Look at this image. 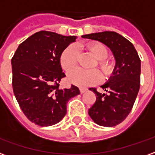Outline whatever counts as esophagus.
<instances>
[{
    "instance_id": "esophagus-1",
    "label": "esophagus",
    "mask_w": 155,
    "mask_h": 155,
    "mask_svg": "<svg viewBox=\"0 0 155 155\" xmlns=\"http://www.w3.org/2000/svg\"><path fill=\"white\" fill-rule=\"evenodd\" d=\"M88 89H86V88H80V92H81V94H83V93H84L85 91H87Z\"/></svg>"
}]
</instances>
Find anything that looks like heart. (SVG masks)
<instances>
[{"label": "heart", "instance_id": "obj_1", "mask_svg": "<svg viewBox=\"0 0 155 155\" xmlns=\"http://www.w3.org/2000/svg\"><path fill=\"white\" fill-rule=\"evenodd\" d=\"M86 47L95 57L98 59L97 65L105 76L110 75L114 71V64L108 61L109 51L105 45L101 43H92L86 45ZM61 64L64 71L73 70L78 62V51L75 45H71L64 49L60 58ZM96 65V64H95ZM102 74L97 69L83 70L75 69L68 74V80L71 84L79 87H88L101 82Z\"/></svg>", "mask_w": 155, "mask_h": 155}]
</instances>
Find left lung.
<instances>
[{"label": "left lung", "mask_w": 155, "mask_h": 155, "mask_svg": "<svg viewBox=\"0 0 155 155\" xmlns=\"http://www.w3.org/2000/svg\"><path fill=\"white\" fill-rule=\"evenodd\" d=\"M82 37L102 42L115 58L113 75L101 85L108 94L91 88L96 94V101L89 109V115L94 123L104 127L115 126L130 114L140 91L141 61L139 54L130 41L114 31L92 33Z\"/></svg>", "instance_id": "obj_1"}]
</instances>
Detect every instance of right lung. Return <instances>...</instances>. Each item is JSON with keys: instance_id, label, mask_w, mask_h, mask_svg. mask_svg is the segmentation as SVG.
Here are the masks:
<instances>
[{"instance_id": "add662e5", "label": "right lung", "mask_w": 155, "mask_h": 155, "mask_svg": "<svg viewBox=\"0 0 155 155\" xmlns=\"http://www.w3.org/2000/svg\"><path fill=\"white\" fill-rule=\"evenodd\" d=\"M75 36H64L46 31L30 36L12 59V87L16 101L30 121L51 126L66 114L69 100L80 94L76 86L61 89L65 77L61 65V53Z\"/></svg>"}]
</instances>
